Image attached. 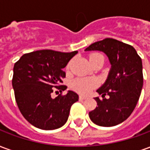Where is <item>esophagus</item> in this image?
Listing matches in <instances>:
<instances>
[{"instance_id": "1", "label": "esophagus", "mask_w": 150, "mask_h": 150, "mask_svg": "<svg viewBox=\"0 0 150 150\" xmlns=\"http://www.w3.org/2000/svg\"><path fill=\"white\" fill-rule=\"evenodd\" d=\"M87 96H79V100H86L87 99Z\"/></svg>"}]
</instances>
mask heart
<instances>
[{
  "instance_id": "heart-1",
  "label": "heart",
  "mask_w": 150,
  "mask_h": 150,
  "mask_svg": "<svg viewBox=\"0 0 150 150\" xmlns=\"http://www.w3.org/2000/svg\"><path fill=\"white\" fill-rule=\"evenodd\" d=\"M100 57H103V56L101 55L100 54H98V53H95V54H91L90 57H89L90 63L91 64L92 62L96 61L97 59H99ZM69 67H70V63L67 65V68H69ZM97 85L98 81L95 79L79 78L72 82L71 87L74 90L78 91L79 93L86 94V93H88L91 90H92L93 88H96Z\"/></svg>"
}]
</instances>
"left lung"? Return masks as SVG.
Listing matches in <instances>:
<instances>
[{
  "label": "left lung",
  "mask_w": 150,
  "mask_h": 150,
  "mask_svg": "<svg viewBox=\"0 0 150 150\" xmlns=\"http://www.w3.org/2000/svg\"><path fill=\"white\" fill-rule=\"evenodd\" d=\"M85 50L103 51L112 65L107 80L97 90L103 99L95 98L98 106L89 112V117L97 125H117L137 104L143 87L142 59L132 46L110 38L92 43Z\"/></svg>",
  "instance_id": "1"
}]
</instances>
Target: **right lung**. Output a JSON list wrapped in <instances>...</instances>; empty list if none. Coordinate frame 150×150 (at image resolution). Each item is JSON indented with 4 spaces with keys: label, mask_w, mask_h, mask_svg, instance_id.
<instances>
[{
    "label": "right lung",
    "mask_w": 150,
    "mask_h": 150,
    "mask_svg": "<svg viewBox=\"0 0 150 150\" xmlns=\"http://www.w3.org/2000/svg\"><path fill=\"white\" fill-rule=\"evenodd\" d=\"M78 51L41 50L25 54L13 67L12 84L18 108L32 125L43 130L59 129L68 119L71 107L79 96L72 91L52 98L54 88L62 92L66 77L62 69Z\"/></svg>",
    "instance_id": "1"
}]
</instances>
